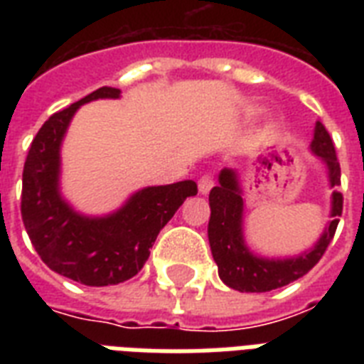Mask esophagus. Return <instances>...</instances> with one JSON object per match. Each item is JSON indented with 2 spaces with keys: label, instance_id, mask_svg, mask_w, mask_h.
Listing matches in <instances>:
<instances>
[{
  "label": "esophagus",
  "instance_id": "obj_1",
  "mask_svg": "<svg viewBox=\"0 0 364 364\" xmlns=\"http://www.w3.org/2000/svg\"><path fill=\"white\" fill-rule=\"evenodd\" d=\"M213 188V177L210 176V173H205V176H202L198 179V191L202 194H208Z\"/></svg>",
  "mask_w": 364,
  "mask_h": 364
}]
</instances>
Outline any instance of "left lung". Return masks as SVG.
<instances>
[{"instance_id":"8db88e82","label":"left lung","mask_w":364,"mask_h":364,"mask_svg":"<svg viewBox=\"0 0 364 364\" xmlns=\"http://www.w3.org/2000/svg\"><path fill=\"white\" fill-rule=\"evenodd\" d=\"M311 153L321 160L328 173V185L336 188L340 185V164L336 159L333 139L327 128L321 122H316ZM344 196L338 191H333L331 196V219L321 238L310 251L300 253L299 257L289 259H266L257 257L249 251L243 240V198L238 173L234 170H221L219 185L210 193V225L208 238L213 260L219 268V277L225 285L236 289L240 293H266L272 289H279L299 279L314 268L327 251L333 240L340 215H342Z\"/></svg>"}]
</instances>
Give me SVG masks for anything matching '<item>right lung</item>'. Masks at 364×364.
Masks as SVG:
<instances>
[{
	"mask_svg": "<svg viewBox=\"0 0 364 364\" xmlns=\"http://www.w3.org/2000/svg\"><path fill=\"white\" fill-rule=\"evenodd\" d=\"M119 88L102 87L54 113L31 141L22 171V221L45 264L88 287L130 279L149 259V249L179 205L198 193L187 181L145 187L104 217L77 213L60 194V147L75 111L100 98H119Z\"/></svg>",
	"mask_w": 364,
	"mask_h": 364,
	"instance_id": "right-lung-1",
	"label": "right lung"
}]
</instances>
